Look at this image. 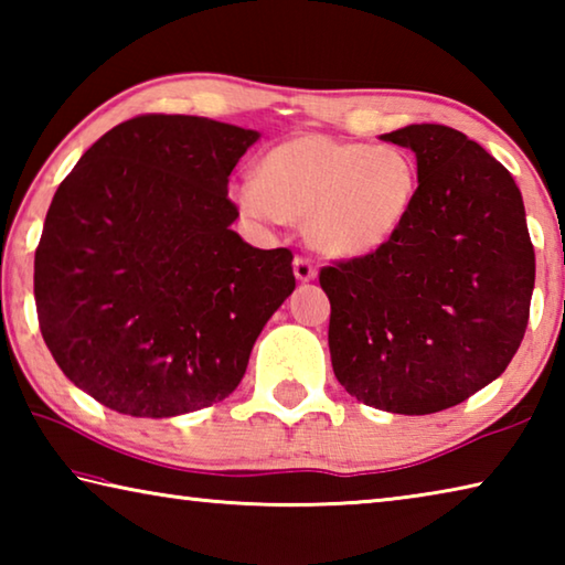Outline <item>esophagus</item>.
I'll use <instances>...</instances> for the list:
<instances>
[{"mask_svg":"<svg viewBox=\"0 0 565 565\" xmlns=\"http://www.w3.org/2000/svg\"><path fill=\"white\" fill-rule=\"evenodd\" d=\"M294 276L299 281H313L317 279V266H313L309 259H294Z\"/></svg>","mask_w":565,"mask_h":565,"instance_id":"obj_1","label":"esophagus"}]
</instances>
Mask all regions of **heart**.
I'll return each instance as SVG.
<instances>
[{
    "instance_id": "obj_1",
    "label": "heart",
    "mask_w": 565,
    "mask_h": 565,
    "mask_svg": "<svg viewBox=\"0 0 565 565\" xmlns=\"http://www.w3.org/2000/svg\"><path fill=\"white\" fill-rule=\"evenodd\" d=\"M242 212L294 218L317 252L359 259L384 248L414 212L418 164L394 145L299 134L262 159L259 177L234 186Z\"/></svg>"
}]
</instances>
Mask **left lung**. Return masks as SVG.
I'll return each instance as SVG.
<instances>
[{"mask_svg":"<svg viewBox=\"0 0 565 565\" xmlns=\"http://www.w3.org/2000/svg\"><path fill=\"white\" fill-rule=\"evenodd\" d=\"M381 139L416 154L418 196L384 248L321 269L331 366L361 404L424 416L509 366L529 323L535 256L521 191L483 147L441 124Z\"/></svg>","mask_w":565,"mask_h":565,"instance_id":"obj_1","label":"left lung"}]
</instances>
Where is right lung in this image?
<instances>
[{"mask_svg": "<svg viewBox=\"0 0 565 565\" xmlns=\"http://www.w3.org/2000/svg\"><path fill=\"white\" fill-rule=\"evenodd\" d=\"M262 134L184 114L119 124L52 199L34 254L42 337L111 411L191 414L244 379L296 279L289 248L238 236L228 174Z\"/></svg>", "mask_w": 565, "mask_h": 565, "instance_id": "obj_1", "label": "right lung"}]
</instances>
